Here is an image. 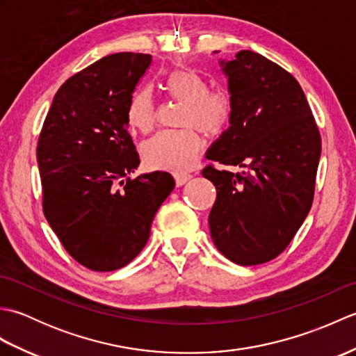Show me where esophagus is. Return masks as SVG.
I'll use <instances>...</instances> for the list:
<instances>
[{"label": "esophagus", "instance_id": "obj_1", "mask_svg": "<svg viewBox=\"0 0 356 356\" xmlns=\"http://www.w3.org/2000/svg\"><path fill=\"white\" fill-rule=\"evenodd\" d=\"M190 179H191V174H186V172H176V174H174V180H176L177 186L185 185Z\"/></svg>", "mask_w": 356, "mask_h": 356}]
</instances>
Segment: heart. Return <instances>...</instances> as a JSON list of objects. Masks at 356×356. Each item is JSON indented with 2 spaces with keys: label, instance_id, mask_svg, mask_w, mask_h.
Masks as SVG:
<instances>
[{
  "label": "heart",
  "instance_id": "1",
  "mask_svg": "<svg viewBox=\"0 0 356 356\" xmlns=\"http://www.w3.org/2000/svg\"><path fill=\"white\" fill-rule=\"evenodd\" d=\"M165 87L174 101L185 104L180 125L185 130L162 131L143 143L142 157L153 170L184 172L197 161L203 139L195 131L214 138L232 119V96L225 88H211L207 79L194 70H174L165 81ZM131 125L148 133L157 120V105L149 88H140L131 97L128 107Z\"/></svg>",
  "mask_w": 356,
  "mask_h": 356
}]
</instances>
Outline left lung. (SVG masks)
<instances>
[{
	"mask_svg": "<svg viewBox=\"0 0 356 356\" xmlns=\"http://www.w3.org/2000/svg\"><path fill=\"white\" fill-rule=\"evenodd\" d=\"M222 65L234 113L207 157L243 171L203 168L217 191L209 229L226 259L254 266L282 254L309 214L321 136L303 90L283 67L251 50Z\"/></svg>",
	"mask_w": 356,
	"mask_h": 356,
	"instance_id": "obj_1",
	"label": "left lung"
}]
</instances>
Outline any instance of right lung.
Wrapping results in <instances>:
<instances>
[{"label":"right lung","instance_id":"1","mask_svg":"<svg viewBox=\"0 0 356 356\" xmlns=\"http://www.w3.org/2000/svg\"><path fill=\"white\" fill-rule=\"evenodd\" d=\"M151 55L115 53L67 79L36 147L42 211L65 251L97 272L124 268L147 245L174 188L170 172L128 177L140 162L128 107Z\"/></svg>","mask_w":356,"mask_h":356}]
</instances>
